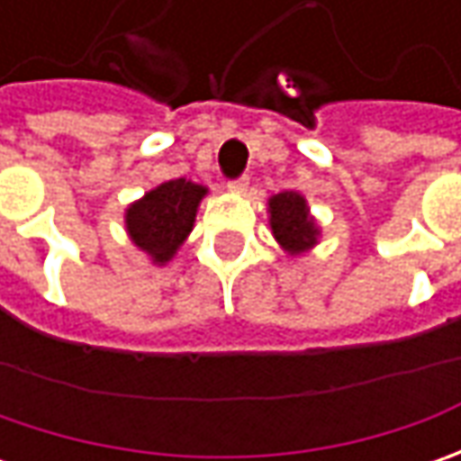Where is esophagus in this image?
Listing matches in <instances>:
<instances>
[{
	"label": "esophagus",
	"mask_w": 461,
	"mask_h": 461,
	"mask_svg": "<svg viewBox=\"0 0 461 461\" xmlns=\"http://www.w3.org/2000/svg\"><path fill=\"white\" fill-rule=\"evenodd\" d=\"M228 189H230L233 194H243V192L249 189V176H239V179L228 182Z\"/></svg>",
	"instance_id": "esophagus-1"
}]
</instances>
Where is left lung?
Segmentation results:
<instances>
[{"mask_svg":"<svg viewBox=\"0 0 461 461\" xmlns=\"http://www.w3.org/2000/svg\"><path fill=\"white\" fill-rule=\"evenodd\" d=\"M269 228L272 236L282 246L285 254L290 257H303L318 246L321 239V225L310 212L308 200L300 192H279L269 197Z\"/></svg>","mask_w":461,"mask_h":461,"instance_id":"left-lung-1","label":"left lung"}]
</instances>
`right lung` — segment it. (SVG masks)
Here are the masks:
<instances>
[{
  "mask_svg": "<svg viewBox=\"0 0 461 461\" xmlns=\"http://www.w3.org/2000/svg\"><path fill=\"white\" fill-rule=\"evenodd\" d=\"M207 194V186L192 179H168L153 186L140 200L128 204L125 210V230L128 239L151 258L156 267H164L194 228L197 207Z\"/></svg>",
  "mask_w": 461,
  "mask_h": 461,
  "instance_id": "1",
  "label": "right lung"
}]
</instances>
